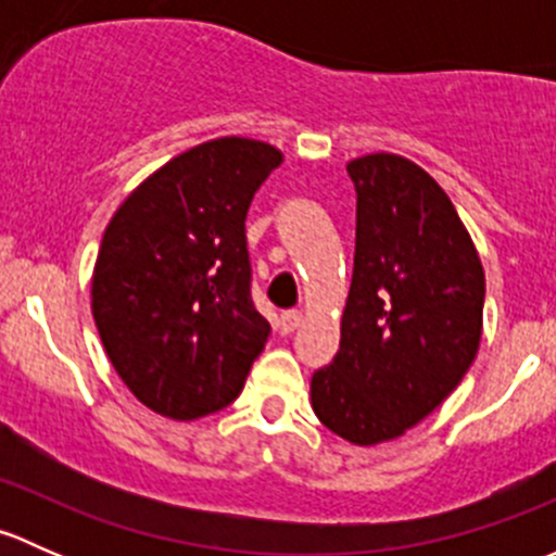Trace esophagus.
Wrapping results in <instances>:
<instances>
[{
  "label": "esophagus",
  "instance_id": "1",
  "mask_svg": "<svg viewBox=\"0 0 556 556\" xmlns=\"http://www.w3.org/2000/svg\"><path fill=\"white\" fill-rule=\"evenodd\" d=\"M299 325H301V312L299 309H288V312L279 314V330H282V333H293Z\"/></svg>",
  "mask_w": 556,
  "mask_h": 556
}]
</instances>
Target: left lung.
I'll use <instances>...</instances> for the list:
<instances>
[{
	"instance_id": "obj_1",
	"label": "left lung",
	"mask_w": 556,
	"mask_h": 556,
	"mask_svg": "<svg viewBox=\"0 0 556 556\" xmlns=\"http://www.w3.org/2000/svg\"><path fill=\"white\" fill-rule=\"evenodd\" d=\"M357 193L355 268L341 344L312 377L319 422L357 446L422 422L479 352L484 268L450 195L392 153L346 164Z\"/></svg>"
}]
</instances>
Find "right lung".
<instances>
[{
    "mask_svg": "<svg viewBox=\"0 0 556 556\" xmlns=\"http://www.w3.org/2000/svg\"><path fill=\"white\" fill-rule=\"evenodd\" d=\"M282 153L223 137L150 174L112 215L91 279L106 357L172 419L237 401L271 325L255 309L244 220Z\"/></svg>",
    "mask_w": 556,
    "mask_h": 556,
    "instance_id": "right-lung-1",
    "label": "right lung"
}]
</instances>
